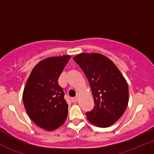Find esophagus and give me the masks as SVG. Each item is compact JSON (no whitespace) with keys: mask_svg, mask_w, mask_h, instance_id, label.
Masks as SVG:
<instances>
[{"mask_svg":"<svg viewBox=\"0 0 154 154\" xmlns=\"http://www.w3.org/2000/svg\"><path fill=\"white\" fill-rule=\"evenodd\" d=\"M71 100H72V103H76V102L77 101V100H78V97H75V98H72L71 99Z\"/></svg>","mask_w":154,"mask_h":154,"instance_id":"34e87169","label":"esophagus"}]
</instances>
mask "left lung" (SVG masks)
<instances>
[{"mask_svg": "<svg viewBox=\"0 0 154 154\" xmlns=\"http://www.w3.org/2000/svg\"><path fill=\"white\" fill-rule=\"evenodd\" d=\"M87 77L94 99V107L86 112L95 126L108 128L122 116L128 104L126 79L114 63L99 54H80L73 58Z\"/></svg>", "mask_w": 154, "mask_h": 154, "instance_id": "left-lung-1", "label": "left lung"}]
</instances>
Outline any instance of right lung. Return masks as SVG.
Here are the masks:
<instances>
[{
	"instance_id": "obj_1",
	"label": "right lung",
	"mask_w": 154,
	"mask_h": 154,
	"mask_svg": "<svg viewBox=\"0 0 154 154\" xmlns=\"http://www.w3.org/2000/svg\"><path fill=\"white\" fill-rule=\"evenodd\" d=\"M71 56L50 57L34 67L23 92V103L30 119L40 128L52 131L64 123L68 104L58 79Z\"/></svg>"
}]
</instances>
